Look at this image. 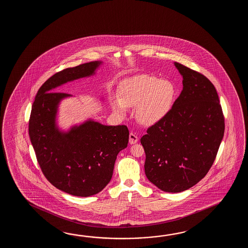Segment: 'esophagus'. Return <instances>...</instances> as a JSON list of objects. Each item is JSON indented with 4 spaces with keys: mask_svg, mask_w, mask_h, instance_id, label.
Listing matches in <instances>:
<instances>
[{
    "mask_svg": "<svg viewBox=\"0 0 248 248\" xmlns=\"http://www.w3.org/2000/svg\"><path fill=\"white\" fill-rule=\"evenodd\" d=\"M138 141V137L137 136H136L134 133H130L129 134V143L130 144H134V143H136Z\"/></svg>",
    "mask_w": 248,
    "mask_h": 248,
    "instance_id": "34e87169",
    "label": "esophagus"
}]
</instances>
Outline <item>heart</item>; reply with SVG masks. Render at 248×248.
I'll use <instances>...</instances> for the list:
<instances>
[{"label":"heart","mask_w":248,"mask_h":248,"mask_svg":"<svg viewBox=\"0 0 248 248\" xmlns=\"http://www.w3.org/2000/svg\"><path fill=\"white\" fill-rule=\"evenodd\" d=\"M176 96V87L169 79H159L150 74H140L122 83L119 97H112L111 107L125 114L127 107L136 108L137 122L152 126L169 114Z\"/></svg>","instance_id":"1"}]
</instances>
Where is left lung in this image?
I'll return each instance as SVG.
<instances>
[{
	"label": "left lung",
	"instance_id": "left-lung-1",
	"mask_svg": "<svg viewBox=\"0 0 248 248\" xmlns=\"http://www.w3.org/2000/svg\"><path fill=\"white\" fill-rule=\"evenodd\" d=\"M184 88L169 114L150 126L141 143L148 180L166 192L190 189L205 177L224 135L215 86L203 74L174 62Z\"/></svg>",
	"mask_w": 248,
	"mask_h": 248
}]
</instances>
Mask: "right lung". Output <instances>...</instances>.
I'll return each mask as SVG.
<instances>
[{
	"label": "right lung",
	"mask_w": 248,
	"mask_h": 248,
	"mask_svg": "<svg viewBox=\"0 0 248 248\" xmlns=\"http://www.w3.org/2000/svg\"><path fill=\"white\" fill-rule=\"evenodd\" d=\"M101 63H83L52 75L38 90L29 119V137L44 176L58 190L78 197L95 195L109 184L129 132L125 125L106 126L91 120L68 132L59 131L58 104L71 95L54 90L95 74Z\"/></svg>",
	"instance_id": "obj_1"
}]
</instances>
